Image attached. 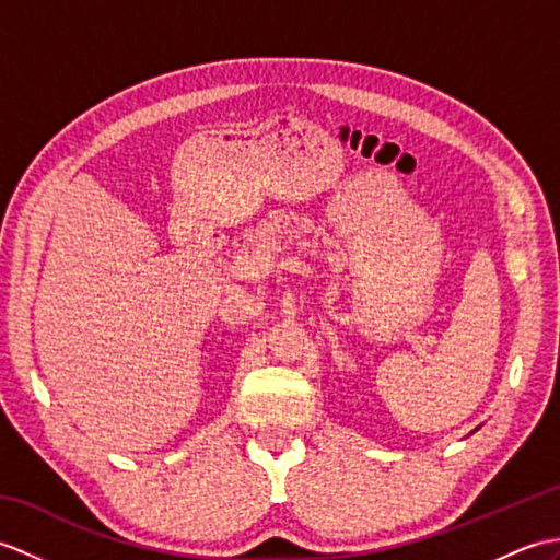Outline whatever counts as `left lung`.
Here are the masks:
<instances>
[{"label": "left lung", "instance_id": "left-lung-1", "mask_svg": "<svg viewBox=\"0 0 560 560\" xmlns=\"http://www.w3.org/2000/svg\"><path fill=\"white\" fill-rule=\"evenodd\" d=\"M474 431H477V428H474Z\"/></svg>", "mask_w": 560, "mask_h": 560}]
</instances>
